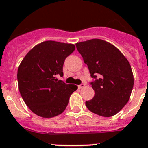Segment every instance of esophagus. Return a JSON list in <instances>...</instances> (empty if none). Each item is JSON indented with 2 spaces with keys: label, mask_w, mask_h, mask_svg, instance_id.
Returning <instances> with one entry per match:
<instances>
[{
  "label": "esophagus",
  "mask_w": 148,
  "mask_h": 148,
  "mask_svg": "<svg viewBox=\"0 0 148 148\" xmlns=\"http://www.w3.org/2000/svg\"><path fill=\"white\" fill-rule=\"evenodd\" d=\"M85 86V84H80V85H78V89H82V88H84Z\"/></svg>",
  "instance_id": "34e87169"
}]
</instances>
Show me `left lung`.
Segmentation results:
<instances>
[{"label":"left lung","instance_id":"8db88e82","mask_svg":"<svg viewBox=\"0 0 148 148\" xmlns=\"http://www.w3.org/2000/svg\"><path fill=\"white\" fill-rule=\"evenodd\" d=\"M75 45L95 79L90 82L95 96L86 101V106L100 116H114L128 103L132 92L134 75L130 63L115 46L104 40L93 39Z\"/></svg>","mask_w":148,"mask_h":148}]
</instances>
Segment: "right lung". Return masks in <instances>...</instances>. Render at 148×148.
Returning <instances> with one entry per match:
<instances>
[{"label":"right lung","instance_id":"right-lung-1","mask_svg":"<svg viewBox=\"0 0 148 148\" xmlns=\"http://www.w3.org/2000/svg\"><path fill=\"white\" fill-rule=\"evenodd\" d=\"M73 44L45 41L25 55L17 70L19 91L27 106L38 116L51 118L62 114L78 86L56 78L63 76L65 59L75 51Z\"/></svg>","mask_w":148,"mask_h":148}]
</instances>
